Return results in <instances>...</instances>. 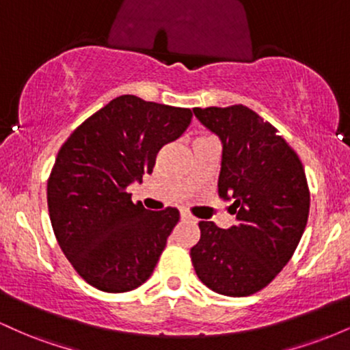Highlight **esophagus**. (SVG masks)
<instances>
[{
	"label": "esophagus",
	"mask_w": 350,
	"mask_h": 350,
	"mask_svg": "<svg viewBox=\"0 0 350 350\" xmlns=\"http://www.w3.org/2000/svg\"><path fill=\"white\" fill-rule=\"evenodd\" d=\"M180 220H183V222H189V224L198 222V219H196V217H192L191 214H187V212H180Z\"/></svg>",
	"instance_id": "obj_1"
}]
</instances>
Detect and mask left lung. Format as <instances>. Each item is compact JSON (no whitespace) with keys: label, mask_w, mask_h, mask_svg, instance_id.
<instances>
[{"label":"left lung","mask_w":350,"mask_h":350,"mask_svg":"<svg viewBox=\"0 0 350 350\" xmlns=\"http://www.w3.org/2000/svg\"><path fill=\"white\" fill-rule=\"evenodd\" d=\"M222 143L219 196L235 226L199 222L191 248L199 280L226 296H250L275 278L298 247L309 214L304 167L290 144L243 105L194 108Z\"/></svg>","instance_id":"1"}]
</instances>
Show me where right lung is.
Instances as JSON below:
<instances>
[{
  "label": "right lung",
  "mask_w": 350,
  "mask_h": 350,
  "mask_svg": "<svg viewBox=\"0 0 350 350\" xmlns=\"http://www.w3.org/2000/svg\"><path fill=\"white\" fill-rule=\"evenodd\" d=\"M189 108L111 100L60 148L47 180L55 239L75 271L100 291H131L151 276L178 208L152 212L126 187L151 174L156 154L191 123Z\"/></svg>",
  "instance_id": "add662e5"
}]
</instances>
